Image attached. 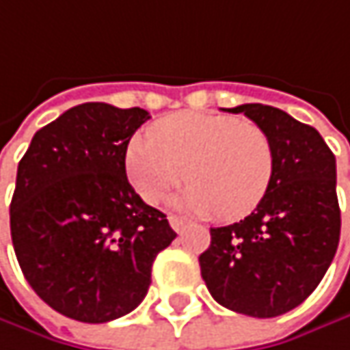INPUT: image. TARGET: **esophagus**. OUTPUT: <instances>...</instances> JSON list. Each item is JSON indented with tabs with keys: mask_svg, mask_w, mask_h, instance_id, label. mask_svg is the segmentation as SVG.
I'll list each match as a JSON object with an SVG mask.
<instances>
[{
	"mask_svg": "<svg viewBox=\"0 0 350 350\" xmlns=\"http://www.w3.org/2000/svg\"><path fill=\"white\" fill-rule=\"evenodd\" d=\"M168 220H170V226L174 228L176 232H182V230L188 226V222H186L184 218H180V216H170Z\"/></svg>",
	"mask_w": 350,
	"mask_h": 350,
	"instance_id": "esophagus-1",
	"label": "esophagus"
}]
</instances>
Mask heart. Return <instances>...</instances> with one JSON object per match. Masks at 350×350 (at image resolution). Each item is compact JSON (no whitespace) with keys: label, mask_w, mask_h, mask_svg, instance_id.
<instances>
[{"label":"heart","mask_w":350,"mask_h":350,"mask_svg":"<svg viewBox=\"0 0 350 350\" xmlns=\"http://www.w3.org/2000/svg\"><path fill=\"white\" fill-rule=\"evenodd\" d=\"M128 180L146 202L158 204L190 182L176 208L237 220L262 202L274 174L269 134L234 116L182 111L160 120L152 134H136L124 154Z\"/></svg>","instance_id":"heart-1"}]
</instances>
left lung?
Returning <instances> with one entry per match:
<instances>
[{"label":"left lung","mask_w":350,"mask_h":350,"mask_svg":"<svg viewBox=\"0 0 350 350\" xmlns=\"http://www.w3.org/2000/svg\"><path fill=\"white\" fill-rule=\"evenodd\" d=\"M269 134L274 174L244 220L210 228L200 272L212 299L240 314L270 319L297 308L319 286L340 239L336 160L323 136L286 111L242 104Z\"/></svg>","instance_id":"8db88e82"}]
</instances>
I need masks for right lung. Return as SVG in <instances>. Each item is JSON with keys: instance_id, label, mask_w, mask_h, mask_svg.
<instances>
[{"instance_id": "1", "label": "right lung", "mask_w": 350, "mask_h": 350, "mask_svg": "<svg viewBox=\"0 0 350 350\" xmlns=\"http://www.w3.org/2000/svg\"><path fill=\"white\" fill-rule=\"evenodd\" d=\"M150 120L142 108L88 102L36 132L19 160L12 242L29 286L80 323L132 312L176 232L126 178L124 154Z\"/></svg>"}]
</instances>
